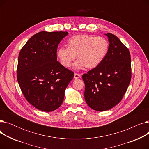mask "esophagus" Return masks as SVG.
<instances>
[{
	"label": "esophagus",
	"instance_id": "esophagus-1",
	"mask_svg": "<svg viewBox=\"0 0 149 149\" xmlns=\"http://www.w3.org/2000/svg\"><path fill=\"white\" fill-rule=\"evenodd\" d=\"M80 77H81L80 74H77V73H75V74H74V79H79V78H80Z\"/></svg>",
	"mask_w": 149,
	"mask_h": 149
}]
</instances>
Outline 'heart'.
<instances>
[{
	"label": "heart",
	"mask_w": 149,
	"mask_h": 149,
	"mask_svg": "<svg viewBox=\"0 0 149 149\" xmlns=\"http://www.w3.org/2000/svg\"><path fill=\"white\" fill-rule=\"evenodd\" d=\"M68 48L61 47L57 51L60 64L69 68L75 60L74 68L79 69L84 66L93 69L98 66L106 57L108 51V42L103 37H94L86 34H79L70 37Z\"/></svg>",
	"instance_id": "b5f03b06"
}]
</instances>
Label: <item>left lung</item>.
I'll use <instances>...</instances> for the list:
<instances>
[{
	"label": "left lung",
	"instance_id": "obj_1",
	"mask_svg": "<svg viewBox=\"0 0 149 149\" xmlns=\"http://www.w3.org/2000/svg\"><path fill=\"white\" fill-rule=\"evenodd\" d=\"M104 35L109 42L106 57L98 66L82 76L86 102L100 112L111 109L120 102L131 80L129 49L116 36Z\"/></svg>",
	"mask_w": 149,
	"mask_h": 149
}]
</instances>
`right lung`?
I'll list each match as a JSON object with an SVG mask.
<instances>
[{"label": "right lung", "mask_w": 149, "mask_h": 149, "mask_svg": "<svg viewBox=\"0 0 149 149\" xmlns=\"http://www.w3.org/2000/svg\"><path fill=\"white\" fill-rule=\"evenodd\" d=\"M68 32L42 31L31 37L18 58L17 81L28 102L44 112L56 110L74 72L57 60V50Z\"/></svg>", "instance_id": "right-lung-1"}]
</instances>
